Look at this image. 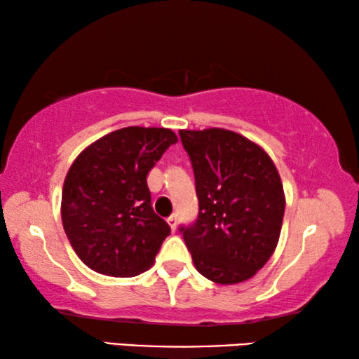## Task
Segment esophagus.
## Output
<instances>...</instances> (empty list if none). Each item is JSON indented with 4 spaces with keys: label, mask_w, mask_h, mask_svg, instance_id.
Here are the masks:
<instances>
[{
    "label": "esophagus",
    "mask_w": 359,
    "mask_h": 359,
    "mask_svg": "<svg viewBox=\"0 0 359 359\" xmlns=\"http://www.w3.org/2000/svg\"><path fill=\"white\" fill-rule=\"evenodd\" d=\"M166 222H168L170 229L173 230V232H175V230H176V224H178V219H176V215H175V214H173V215H170V217L166 219Z\"/></svg>",
    "instance_id": "esophagus-1"
}]
</instances>
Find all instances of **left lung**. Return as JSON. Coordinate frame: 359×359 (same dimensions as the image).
Listing matches in <instances>:
<instances>
[{"instance_id":"left-lung-1","label":"left lung","mask_w":359,"mask_h":359,"mask_svg":"<svg viewBox=\"0 0 359 359\" xmlns=\"http://www.w3.org/2000/svg\"><path fill=\"white\" fill-rule=\"evenodd\" d=\"M194 170L199 215L181 227L204 278L237 284L253 278L276 250L286 198L273 160L237 132L180 130Z\"/></svg>"}]
</instances>
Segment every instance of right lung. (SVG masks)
I'll return each mask as SVG.
<instances>
[{
	"label": "right lung",
	"mask_w": 359,
	"mask_h": 359,
	"mask_svg": "<svg viewBox=\"0 0 359 359\" xmlns=\"http://www.w3.org/2000/svg\"><path fill=\"white\" fill-rule=\"evenodd\" d=\"M178 137L165 127H124L88 145L62 189V222L73 250L93 271L144 273L170 235L151 208L147 175Z\"/></svg>",
	"instance_id": "1"
}]
</instances>
